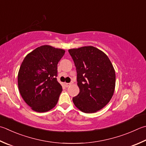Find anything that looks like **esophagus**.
Wrapping results in <instances>:
<instances>
[{"mask_svg": "<svg viewBox=\"0 0 146 146\" xmlns=\"http://www.w3.org/2000/svg\"><path fill=\"white\" fill-rule=\"evenodd\" d=\"M64 84H65V86L67 88V87H68V86H70L71 84H70V83H67V82H65V83Z\"/></svg>", "mask_w": 146, "mask_h": 146, "instance_id": "34e87169", "label": "esophagus"}]
</instances>
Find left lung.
I'll return each mask as SVG.
<instances>
[{
  "label": "left lung",
  "instance_id": "obj_1",
  "mask_svg": "<svg viewBox=\"0 0 146 146\" xmlns=\"http://www.w3.org/2000/svg\"><path fill=\"white\" fill-rule=\"evenodd\" d=\"M68 53L76 67L79 94L72 100L77 108L93 113L105 107L113 95L116 74L106 54L93 46L71 49Z\"/></svg>",
  "mask_w": 146,
  "mask_h": 146
}]
</instances>
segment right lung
Here are the masks:
<instances>
[{"mask_svg": "<svg viewBox=\"0 0 146 146\" xmlns=\"http://www.w3.org/2000/svg\"><path fill=\"white\" fill-rule=\"evenodd\" d=\"M65 51L44 45L27 54L18 75V88L32 110L44 112L56 105L62 87L57 81V65Z\"/></svg>", "mask_w": 146, "mask_h": 146, "instance_id": "add662e5", "label": "right lung"}]
</instances>
